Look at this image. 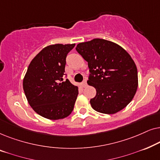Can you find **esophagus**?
<instances>
[{"mask_svg":"<svg viewBox=\"0 0 160 160\" xmlns=\"http://www.w3.org/2000/svg\"><path fill=\"white\" fill-rule=\"evenodd\" d=\"M87 78H85V79L84 80V82H82V86H83V87H87Z\"/></svg>","mask_w":160,"mask_h":160,"instance_id":"obj_1","label":"esophagus"}]
</instances>
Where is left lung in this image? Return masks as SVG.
Masks as SVG:
<instances>
[{
  "mask_svg": "<svg viewBox=\"0 0 160 160\" xmlns=\"http://www.w3.org/2000/svg\"><path fill=\"white\" fill-rule=\"evenodd\" d=\"M88 62L89 85L96 89L90 100L94 110L113 114L128 106L138 88V71L130 54L122 47L105 39L95 38L76 46Z\"/></svg>",
  "mask_w": 160,
  "mask_h": 160,
  "instance_id": "left-lung-1",
  "label": "left lung"
}]
</instances>
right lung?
Instances as JSON below:
<instances>
[{
  "mask_svg": "<svg viewBox=\"0 0 160 160\" xmlns=\"http://www.w3.org/2000/svg\"><path fill=\"white\" fill-rule=\"evenodd\" d=\"M73 44H54L43 48L30 62L23 79V89L30 106L41 117L52 120L71 114L78 87L63 82L66 57Z\"/></svg>",
  "mask_w": 160,
  "mask_h": 160,
  "instance_id": "add662e5",
  "label": "right lung"
}]
</instances>
